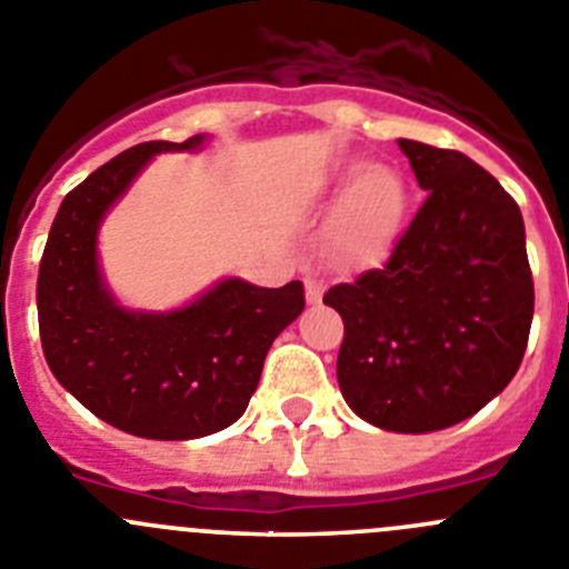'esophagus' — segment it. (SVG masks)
<instances>
[{"label":"esophagus","instance_id":"esophagus-1","mask_svg":"<svg viewBox=\"0 0 569 569\" xmlns=\"http://www.w3.org/2000/svg\"><path fill=\"white\" fill-rule=\"evenodd\" d=\"M306 300H309L311 306H317V302L322 300V283H320V280H315V278L306 280Z\"/></svg>","mask_w":569,"mask_h":569}]
</instances>
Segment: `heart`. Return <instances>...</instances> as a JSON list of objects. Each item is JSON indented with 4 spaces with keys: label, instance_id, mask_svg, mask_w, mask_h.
Wrapping results in <instances>:
<instances>
[{
    "label": "heart",
    "instance_id": "1",
    "mask_svg": "<svg viewBox=\"0 0 569 569\" xmlns=\"http://www.w3.org/2000/svg\"><path fill=\"white\" fill-rule=\"evenodd\" d=\"M333 207L322 232L326 258L342 272L381 267L410 212V184L392 164L348 159L333 171Z\"/></svg>",
    "mask_w": 569,
    "mask_h": 569
}]
</instances>
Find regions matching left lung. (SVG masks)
Instances as JSON below:
<instances>
[{"mask_svg":"<svg viewBox=\"0 0 569 569\" xmlns=\"http://www.w3.org/2000/svg\"><path fill=\"white\" fill-rule=\"evenodd\" d=\"M429 190L385 269L333 286L342 398L387 432L423 435L480 412L517 376L533 320L525 221L466 153L398 140Z\"/></svg>","mask_w":569,"mask_h":569,"instance_id":"8db88e82","label":"left lung"}]
</instances>
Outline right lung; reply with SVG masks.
Masks as SVG:
<instances>
[{"mask_svg": "<svg viewBox=\"0 0 569 569\" xmlns=\"http://www.w3.org/2000/svg\"><path fill=\"white\" fill-rule=\"evenodd\" d=\"M210 134L142 142L63 196L39 267L36 306L58 385L111 427L148 440L221 432L247 410L263 359L306 309L300 280L263 289L221 278L168 311L129 309L100 263V227L157 153L201 151Z\"/></svg>", "mask_w": 569, "mask_h": 569, "instance_id": "add662e5", "label": "right lung"}]
</instances>
